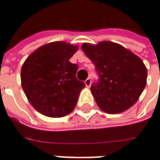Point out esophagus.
<instances>
[{
    "mask_svg": "<svg viewBox=\"0 0 160 160\" xmlns=\"http://www.w3.org/2000/svg\"><path fill=\"white\" fill-rule=\"evenodd\" d=\"M85 85L87 88H89V87H90V85H91L90 78H88V79L85 80Z\"/></svg>",
    "mask_w": 160,
    "mask_h": 160,
    "instance_id": "1",
    "label": "esophagus"
}]
</instances>
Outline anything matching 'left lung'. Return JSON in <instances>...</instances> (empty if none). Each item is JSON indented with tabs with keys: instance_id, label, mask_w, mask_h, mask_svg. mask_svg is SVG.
I'll list each match as a JSON object with an SVG mask.
<instances>
[{
	"instance_id": "8db88e82",
	"label": "left lung",
	"mask_w": 160,
	"mask_h": 160,
	"mask_svg": "<svg viewBox=\"0 0 160 160\" xmlns=\"http://www.w3.org/2000/svg\"><path fill=\"white\" fill-rule=\"evenodd\" d=\"M81 48L95 64L99 77L90 88L99 108L115 114L133 106L147 81V69L142 59L112 42L83 43Z\"/></svg>"
}]
</instances>
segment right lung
<instances>
[{
    "label": "right lung",
    "instance_id": "1",
    "mask_svg": "<svg viewBox=\"0 0 160 160\" xmlns=\"http://www.w3.org/2000/svg\"><path fill=\"white\" fill-rule=\"evenodd\" d=\"M78 47L64 42L45 44L27 58L21 84L32 107L45 116L60 118L74 110L85 83L78 80V65L70 58Z\"/></svg>",
    "mask_w": 160,
    "mask_h": 160
}]
</instances>
